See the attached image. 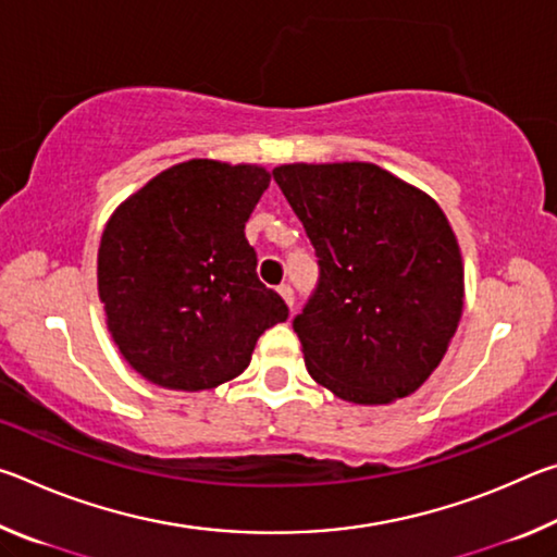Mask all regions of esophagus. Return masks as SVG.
I'll return each instance as SVG.
<instances>
[{
  "instance_id": "esophagus-1",
  "label": "esophagus",
  "mask_w": 557,
  "mask_h": 557,
  "mask_svg": "<svg viewBox=\"0 0 557 557\" xmlns=\"http://www.w3.org/2000/svg\"><path fill=\"white\" fill-rule=\"evenodd\" d=\"M277 292H280V297L285 299V305L292 309V305H295V292H292V287L289 285H280Z\"/></svg>"
}]
</instances>
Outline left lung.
<instances>
[{"mask_svg": "<svg viewBox=\"0 0 557 557\" xmlns=\"http://www.w3.org/2000/svg\"><path fill=\"white\" fill-rule=\"evenodd\" d=\"M319 258L295 317L307 371L336 398H408L447 354L465 307V262L437 201L371 162L272 169Z\"/></svg>", "mask_w": 557, "mask_h": 557, "instance_id": "8db88e82", "label": "left lung"}]
</instances>
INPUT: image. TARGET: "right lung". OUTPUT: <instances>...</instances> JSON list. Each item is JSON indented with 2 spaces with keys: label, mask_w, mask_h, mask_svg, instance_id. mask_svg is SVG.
Segmentation results:
<instances>
[{
  "label": "right lung",
  "mask_w": 557,
  "mask_h": 557,
  "mask_svg": "<svg viewBox=\"0 0 557 557\" xmlns=\"http://www.w3.org/2000/svg\"><path fill=\"white\" fill-rule=\"evenodd\" d=\"M270 176L258 164L188 159L112 211L98 295L112 342L145 381L215 388L248 369L260 334L287 319L245 238Z\"/></svg>",
  "instance_id": "1"
}]
</instances>
